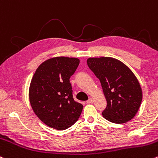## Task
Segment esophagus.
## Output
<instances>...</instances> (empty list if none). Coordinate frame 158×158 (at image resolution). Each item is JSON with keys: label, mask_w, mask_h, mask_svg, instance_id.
Listing matches in <instances>:
<instances>
[{"label": "esophagus", "mask_w": 158, "mask_h": 158, "mask_svg": "<svg viewBox=\"0 0 158 158\" xmlns=\"http://www.w3.org/2000/svg\"><path fill=\"white\" fill-rule=\"evenodd\" d=\"M86 102H87L88 103H92L93 102H94V100H93V98H90L88 99V100L87 101H86Z\"/></svg>", "instance_id": "34e87169"}]
</instances>
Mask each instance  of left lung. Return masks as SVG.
<instances>
[{
  "label": "left lung",
  "instance_id": "left-lung-1",
  "mask_svg": "<svg viewBox=\"0 0 158 158\" xmlns=\"http://www.w3.org/2000/svg\"><path fill=\"white\" fill-rule=\"evenodd\" d=\"M88 67L101 83L107 105L104 118L115 124L131 120L141 105L143 93L133 72L120 60L110 57L90 58Z\"/></svg>",
  "mask_w": 158,
  "mask_h": 158
}]
</instances>
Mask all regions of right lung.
Returning <instances> with one entry per match:
<instances>
[{
    "label": "right lung",
    "instance_id": "add662e5",
    "mask_svg": "<svg viewBox=\"0 0 158 158\" xmlns=\"http://www.w3.org/2000/svg\"><path fill=\"white\" fill-rule=\"evenodd\" d=\"M79 64L76 58H51L39 66L31 79V107L48 127L64 131L73 125L82 113L83 106L74 100L70 83Z\"/></svg>",
    "mask_w": 158,
    "mask_h": 158
}]
</instances>
